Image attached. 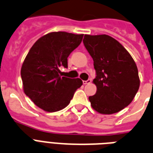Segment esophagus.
<instances>
[{
  "label": "esophagus",
  "instance_id": "esophagus-1",
  "mask_svg": "<svg viewBox=\"0 0 153 153\" xmlns=\"http://www.w3.org/2000/svg\"><path fill=\"white\" fill-rule=\"evenodd\" d=\"M91 82H92V80H91V79H88V80H84V81H83V84H84V85H87V84H90Z\"/></svg>",
  "mask_w": 153,
  "mask_h": 153
}]
</instances>
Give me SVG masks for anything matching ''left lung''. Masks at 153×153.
<instances>
[{"mask_svg":"<svg viewBox=\"0 0 153 153\" xmlns=\"http://www.w3.org/2000/svg\"><path fill=\"white\" fill-rule=\"evenodd\" d=\"M83 43L93 60L97 93L88 100L101 114H113L132 102L140 87L134 60L112 36L85 35Z\"/></svg>","mask_w":153,"mask_h":153,"instance_id":"left-lung-1","label":"left lung"}]
</instances>
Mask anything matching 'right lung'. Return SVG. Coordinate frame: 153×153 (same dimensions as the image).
<instances>
[{
    "instance_id": "right-lung-1",
    "label": "right lung",
    "mask_w": 153,
    "mask_h": 153,
    "mask_svg": "<svg viewBox=\"0 0 153 153\" xmlns=\"http://www.w3.org/2000/svg\"><path fill=\"white\" fill-rule=\"evenodd\" d=\"M83 34L53 32L34 43L21 67L24 92L41 109L53 112L70 103L82 80L65 77L60 67L68 68V57L81 43Z\"/></svg>"
}]
</instances>
